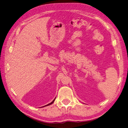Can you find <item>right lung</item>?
I'll return each instance as SVG.
<instances>
[{
  "label": "right lung",
  "instance_id": "1",
  "mask_svg": "<svg viewBox=\"0 0 128 128\" xmlns=\"http://www.w3.org/2000/svg\"><path fill=\"white\" fill-rule=\"evenodd\" d=\"M55 99H56V98L54 99L53 100V101L51 102V103H50V104H47V105H45V106H48V105H50V104H52L53 102H54V100H55ZM44 106H43V107H44Z\"/></svg>",
  "mask_w": 128,
  "mask_h": 128
}]
</instances>
